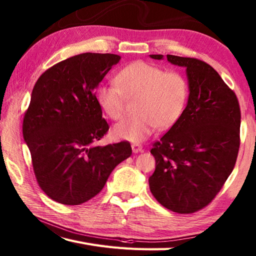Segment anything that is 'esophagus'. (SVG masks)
Listing matches in <instances>:
<instances>
[{"label":"esophagus","instance_id":"34e87169","mask_svg":"<svg viewBox=\"0 0 256 256\" xmlns=\"http://www.w3.org/2000/svg\"><path fill=\"white\" fill-rule=\"evenodd\" d=\"M132 150L133 153H140V152L143 150V146L140 145V144H132Z\"/></svg>","mask_w":256,"mask_h":256}]
</instances>
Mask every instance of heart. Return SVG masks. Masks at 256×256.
Listing matches in <instances>:
<instances>
[{
	"label": "heart",
	"mask_w": 256,
	"mask_h": 256,
	"mask_svg": "<svg viewBox=\"0 0 256 256\" xmlns=\"http://www.w3.org/2000/svg\"><path fill=\"white\" fill-rule=\"evenodd\" d=\"M116 84H104L96 89V101L113 120L125 114L126 96L138 99L136 116L118 123L113 133L118 138L140 143L156 128L166 130L182 116L188 101V84L182 74L145 62L125 66L116 76Z\"/></svg>",
	"instance_id": "obj_1"
}]
</instances>
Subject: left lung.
<instances>
[{"label": "left lung", "instance_id": "1", "mask_svg": "<svg viewBox=\"0 0 256 256\" xmlns=\"http://www.w3.org/2000/svg\"><path fill=\"white\" fill-rule=\"evenodd\" d=\"M167 60L186 68L189 98L180 118L153 144L156 168L148 182L165 208L194 214L214 199L234 168L241 110L234 91L210 64L172 55Z\"/></svg>", "mask_w": 256, "mask_h": 256}]
</instances>
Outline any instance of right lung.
I'll return each mask as SVG.
<instances>
[{"label":"right lung","mask_w":256,"mask_h":256,"mask_svg":"<svg viewBox=\"0 0 256 256\" xmlns=\"http://www.w3.org/2000/svg\"><path fill=\"white\" fill-rule=\"evenodd\" d=\"M120 59L114 54H80L48 68L32 89L23 136L38 184L59 204L78 206L94 198L114 168L132 155L128 140L96 145L108 124L96 89Z\"/></svg>","instance_id":"right-lung-1"}]
</instances>
